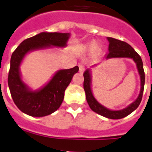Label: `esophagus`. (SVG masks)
Returning a JSON list of instances; mask_svg holds the SVG:
<instances>
[{"label":"esophagus","instance_id":"34e87169","mask_svg":"<svg viewBox=\"0 0 152 152\" xmlns=\"http://www.w3.org/2000/svg\"><path fill=\"white\" fill-rule=\"evenodd\" d=\"M79 69L80 72H83V71L85 70V65L83 64H79Z\"/></svg>","mask_w":152,"mask_h":152}]
</instances>
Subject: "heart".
I'll list each match as a JSON object with an SVG mask.
<instances>
[{"instance_id": "b5f03b06", "label": "heart", "mask_w": 152, "mask_h": 152, "mask_svg": "<svg viewBox=\"0 0 152 152\" xmlns=\"http://www.w3.org/2000/svg\"><path fill=\"white\" fill-rule=\"evenodd\" d=\"M89 48L91 49L93 52H95V53H98L100 50L99 47L98 46H96V44H95V42H91V43L89 45Z\"/></svg>"}]
</instances>
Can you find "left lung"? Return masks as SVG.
<instances>
[{"mask_svg":"<svg viewBox=\"0 0 152 152\" xmlns=\"http://www.w3.org/2000/svg\"><path fill=\"white\" fill-rule=\"evenodd\" d=\"M109 42V53L106 54L107 58L111 57H129L132 58L136 63H137V69L139 71L140 76V80H141V88L140 92L137 98V99L130 104L127 108L123 109L121 110H110L109 109L104 107L96 101L95 97L93 96L91 89V75L89 70H86L83 73L84 81H83V89L85 91L86 99L88 102L90 108L95 113H99L100 115L106 117L110 119H121L128 116L131 113H132L139 106L140 103L142 100L143 97V92H144V82H145V75H144V67H143V61L140 56L137 53L135 50L125 42L121 41L118 39H113V38H107Z\"/></svg>","mask_w":152,"mask_h":152,"instance_id":"left-lung-1","label":"left lung"}]
</instances>
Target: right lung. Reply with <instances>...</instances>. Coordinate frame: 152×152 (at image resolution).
Wrapping results in <instances>:
<instances>
[{
  "label": "right lung",
  "instance_id": "add662e5",
  "mask_svg": "<svg viewBox=\"0 0 152 152\" xmlns=\"http://www.w3.org/2000/svg\"><path fill=\"white\" fill-rule=\"evenodd\" d=\"M69 38V33L42 32L25 39L12 53L8 72V87L13 102L26 114L32 117H44L57 110L64 99V91L74 74L79 71V67L60 70L43 88L38 91H31L20 78L19 67L23 58L31 50L50 46H65Z\"/></svg>",
  "mask_w": 152,
  "mask_h": 152
}]
</instances>
